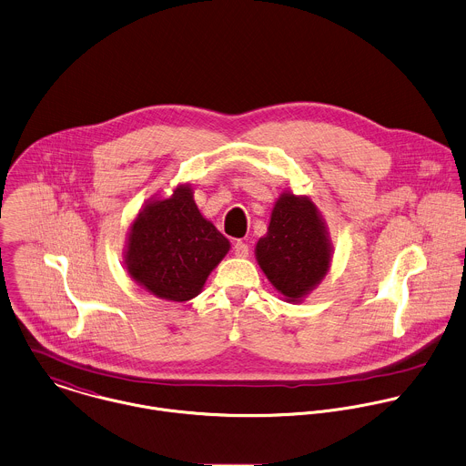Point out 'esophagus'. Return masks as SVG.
I'll return each instance as SVG.
<instances>
[{"label":"esophagus","instance_id":"esophagus-1","mask_svg":"<svg viewBox=\"0 0 466 466\" xmlns=\"http://www.w3.org/2000/svg\"><path fill=\"white\" fill-rule=\"evenodd\" d=\"M234 254L238 258H247L248 256V245L245 241H236L234 245Z\"/></svg>","mask_w":466,"mask_h":466}]
</instances>
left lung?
<instances>
[{
	"mask_svg": "<svg viewBox=\"0 0 466 466\" xmlns=\"http://www.w3.org/2000/svg\"><path fill=\"white\" fill-rule=\"evenodd\" d=\"M256 256L270 283L289 301L309 294L330 263V245L316 205L283 194L272 210L267 236L256 245Z\"/></svg>",
	"mask_w": 466,
	"mask_h": 466,
	"instance_id": "obj_1",
	"label": "left lung"
}]
</instances>
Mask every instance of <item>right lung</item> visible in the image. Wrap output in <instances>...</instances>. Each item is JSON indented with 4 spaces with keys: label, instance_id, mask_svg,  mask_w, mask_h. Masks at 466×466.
<instances>
[{
    "label": "right lung",
    "instance_id": "obj_1",
    "mask_svg": "<svg viewBox=\"0 0 466 466\" xmlns=\"http://www.w3.org/2000/svg\"><path fill=\"white\" fill-rule=\"evenodd\" d=\"M228 248V239L199 214L190 188L179 187L172 198L150 203L134 221L127 270L154 296L188 301L201 292Z\"/></svg>",
    "mask_w": 466,
    "mask_h": 466
}]
</instances>
